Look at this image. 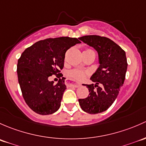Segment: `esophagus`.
I'll use <instances>...</instances> for the list:
<instances>
[{"label": "esophagus", "mask_w": 146, "mask_h": 146, "mask_svg": "<svg viewBox=\"0 0 146 146\" xmlns=\"http://www.w3.org/2000/svg\"><path fill=\"white\" fill-rule=\"evenodd\" d=\"M66 83H67V85L70 86H74V87H75V88H78V87H79L81 86L80 84L72 83V82H67Z\"/></svg>", "instance_id": "1"}]
</instances>
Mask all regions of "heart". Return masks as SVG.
I'll return each mask as SVG.
<instances>
[{"instance_id": "b5f03b06", "label": "heart", "mask_w": 146, "mask_h": 146, "mask_svg": "<svg viewBox=\"0 0 146 146\" xmlns=\"http://www.w3.org/2000/svg\"><path fill=\"white\" fill-rule=\"evenodd\" d=\"M87 72H86L82 71V70H74L72 71L69 72H68V76L71 79H75V80L77 81H81L83 80L84 78L86 76Z\"/></svg>"}]
</instances>
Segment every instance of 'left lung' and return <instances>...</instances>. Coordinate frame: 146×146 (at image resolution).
I'll list each match as a JSON object with an SVG mask.
<instances>
[{
    "instance_id": "8db88e82",
    "label": "left lung",
    "mask_w": 146,
    "mask_h": 146,
    "mask_svg": "<svg viewBox=\"0 0 146 146\" xmlns=\"http://www.w3.org/2000/svg\"><path fill=\"white\" fill-rule=\"evenodd\" d=\"M97 51L99 67L91 76L95 84H83L90 94L79 99L81 108L89 114L105 112L112 105L124 84L127 70L126 53L119 46L110 38L96 35L79 37Z\"/></svg>"
}]
</instances>
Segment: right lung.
Listing matches in <instances>:
<instances>
[{
  "label": "right lung",
  "instance_id": "obj_1",
  "mask_svg": "<svg viewBox=\"0 0 146 146\" xmlns=\"http://www.w3.org/2000/svg\"><path fill=\"white\" fill-rule=\"evenodd\" d=\"M80 43L78 38L67 36L47 38L22 52L17 62L18 82L25 102L34 112L47 115L58 110L67 88L65 78L60 79L55 85L48 77L52 74L62 77L60 70L64 67L66 51Z\"/></svg>",
  "mask_w": 146,
  "mask_h": 146
}]
</instances>
